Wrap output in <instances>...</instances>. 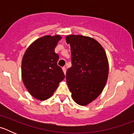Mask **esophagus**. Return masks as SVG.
<instances>
[{"mask_svg":"<svg viewBox=\"0 0 134 134\" xmlns=\"http://www.w3.org/2000/svg\"><path fill=\"white\" fill-rule=\"evenodd\" d=\"M62 70H63V72H64L65 75H66V68L65 67H62Z\"/></svg>","mask_w":134,"mask_h":134,"instance_id":"obj_1","label":"esophagus"}]
</instances>
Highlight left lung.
Returning a JSON list of instances; mask_svg holds the SVG:
<instances>
[{"label":"left lung","instance_id":"8db88e82","mask_svg":"<svg viewBox=\"0 0 134 134\" xmlns=\"http://www.w3.org/2000/svg\"><path fill=\"white\" fill-rule=\"evenodd\" d=\"M72 66L67 71V83L74 101L86 106L103 91L109 72L106 52L97 40L81 35H69Z\"/></svg>","mask_w":134,"mask_h":134}]
</instances>
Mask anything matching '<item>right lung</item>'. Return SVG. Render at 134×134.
I'll return each instance as SVG.
<instances>
[{"label": "right lung", "mask_w": 134, "mask_h": 134, "mask_svg": "<svg viewBox=\"0 0 134 134\" xmlns=\"http://www.w3.org/2000/svg\"><path fill=\"white\" fill-rule=\"evenodd\" d=\"M61 39L59 35L43 36L28 47L23 57V82L31 95L40 100L49 98L65 78L54 51Z\"/></svg>", "instance_id": "right-lung-1"}]
</instances>
